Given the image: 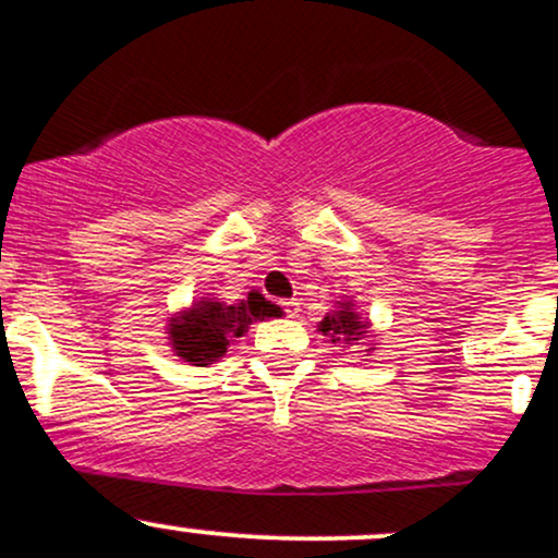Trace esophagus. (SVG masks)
<instances>
[{
    "mask_svg": "<svg viewBox=\"0 0 558 558\" xmlns=\"http://www.w3.org/2000/svg\"><path fill=\"white\" fill-rule=\"evenodd\" d=\"M280 304H283V313L289 315V318H296V315H299V302H296V299H289V302H280Z\"/></svg>",
    "mask_w": 558,
    "mask_h": 558,
    "instance_id": "34e87169",
    "label": "esophagus"
}]
</instances>
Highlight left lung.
Masks as SVG:
<instances>
[{
	"mask_svg": "<svg viewBox=\"0 0 558 558\" xmlns=\"http://www.w3.org/2000/svg\"><path fill=\"white\" fill-rule=\"evenodd\" d=\"M368 328H372V324L355 313L353 299H342V302H337V307H333L331 313H326L318 331H324V337H331V342L337 344V348H361L363 339L372 337Z\"/></svg>",
	"mask_w": 558,
	"mask_h": 558,
	"instance_id": "left-lung-1",
	"label": "left lung"
}]
</instances>
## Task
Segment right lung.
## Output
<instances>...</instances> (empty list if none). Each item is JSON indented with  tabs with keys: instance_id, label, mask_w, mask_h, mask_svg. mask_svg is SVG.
<instances>
[{
	"instance_id": "right-lung-1",
	"label": "right lung",
	"mask_w": 558,
	"mask_h": 558,
	"mask_svg": "<svg viewBox=\"0 0 558 558\" xmlns=\"http://www.w3.org/2000/svg\"><path fill=\"white\" fill-rule=\"evenodd\" d=\"M278 313V304L267 302L259 291H248V296L238 299L234 304L201 299L173 315L168 324V339L181 361L192 366H208L225 355L232 339L243 337L254 320L275 318Z\"/></svg>"
}]
</instances>
